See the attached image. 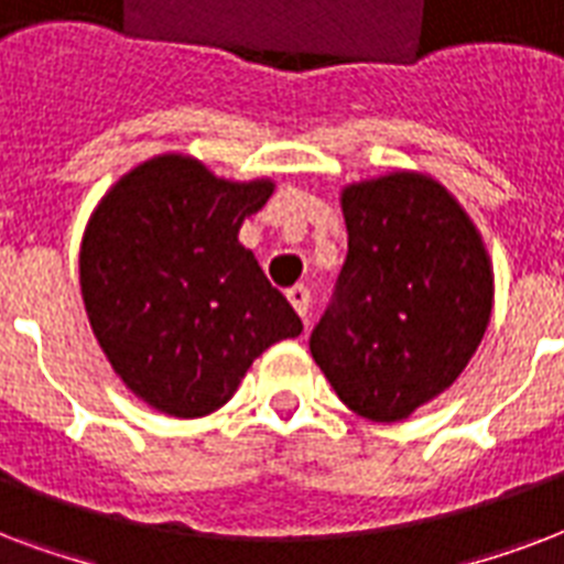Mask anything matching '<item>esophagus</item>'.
<instances>
[{"instance_id":"1","label":"esophagus","mask_w":564,"mask_h":564,"mask_svg":"<svg viewBox=\"0 0 564 564\" xmlns=\"http://www.w3.org/2000/svg\"><path fill=\"white\" fill-rule=\"evenodd\" d=\"M285 296H288V303L294 305V312L300 314V317H305V314H308V303H312V294H308V288H305V285L288 288Z\"/></svg>"}]
</instances>
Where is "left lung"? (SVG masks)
Instances as JSON below:
<instances>
[{
  "label": "left lung",
  "instance_id": "8db88e82",
  "mask_svg": "<svg viewBox=\"0 0 564 564\" xmlns=\"http://www.w3.org/2000/svg\"><path fill=\"white\" fill-rule=\"evenodd\" d=\"M341 212L350 250L308 347L347 409L403 421L474 359L495 268L459 199L417 170L352 182Z\"/></svg>",
  "mask_w": 564,
  "mask_h": 564
}]
</instances>
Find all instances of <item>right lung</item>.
<instances>
[{
	"instance_id": "obj_1",
	"label": "right lung",
	"mask_w": 564,
	"mask_h": 564,
	"mask_svg": "<svg viewBox=\"0 0 564 564\" xmlns=\"http://www.w3.org/2000/svg\"><path fill=\"white\" fill-rule=\"evenodd\" d=\"M273 187L164 152L117 178L90 214L78 250L87 321L117 377L155 412L212 414L261 352L303 332L238 241Z\"/></svg>"
}]
</instances>
